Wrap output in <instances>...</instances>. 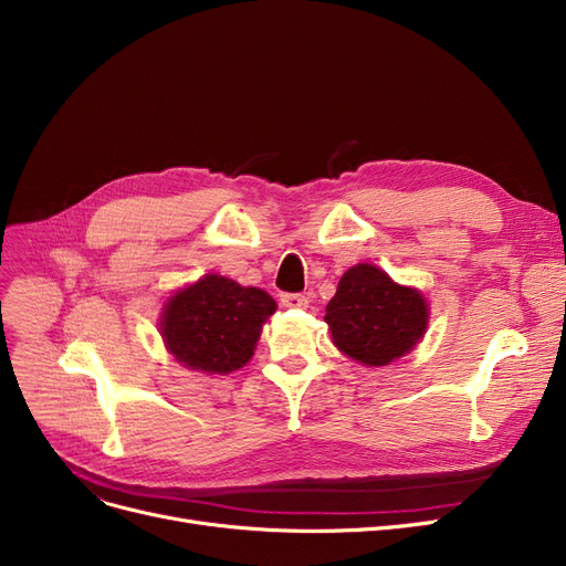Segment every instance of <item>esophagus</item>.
I'll list each match as a JSON object with an SVG mask.
<instances>
[{
    "label": "esophagus",
    "mask_w": 566,
    "mask_h": 566,
    "mask_svg": "<svg viewBox=\"0 0 566 566\" xmlns=\"http://www.w3.org/2000/svg\"><path fill=\"white\" fill-rule=\"evenodd\" d=\"M280 303L284 307H307L310 301H307V295H303V293H282Z\"/></svg>",
    "instance_id": "obj_1"
}]
</instances>
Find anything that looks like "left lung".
<instances>
[{
  "label": "left lung",
  "instance_id": "8db88e82",
  "mask_svg": "<svg viewBox=\"0 0 566 566\" xmlns=\"http://www.w3.org/2000/svg\"><path fill=\"white\" fill-rule=\"evenodd\" d=\"M333 344L367 367H385L415 348L429 323V305L418 289L397 284L371 263L342 275L325 307Z\"/></svg>",
  "mask_w": 566,
  "mask_h": 566
}]
</instances>
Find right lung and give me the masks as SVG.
Wrapping results in <instances>:
<instances>
[{
	"label": "right lung",
	"instance_id": "right-lung-1",
	"mask_svg": "<svg viewBox=\"0 0 566 566\" xmlns=\"http://www.w3.org/2000/svg\"><path fill=\"white\" fill-rule=\"evenodd\" d=\"M277 310L263 289L222 275H203L176 291L160 316L167 350L184 367L231 374L254 355L261 325Z\"/></svg>",
	"mask_w": 566,
	"mask_h": 566
}]
</instances>
